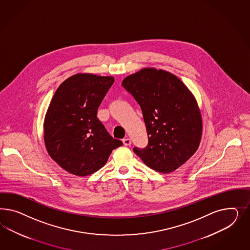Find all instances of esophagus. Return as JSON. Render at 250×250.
I'll return each mask as SVG.
<instances>
[{
	"mask_svg": "<svg viewBox=\"0 0 250 250\" xmlns=\"http://www.w3.org/2000/svg\"><path fill=\"white\" fill-rule=\"evenodd\" d=\"M123 143H124L125 146H130L131 143H132V141H131L130 138L126 137V138H124V139H123Z\"/></svg>",
	"mask_w": 250,
	"mask_h": 250,
	"instance_id": "34e87169",
	"label": "esophagus"
}]
</instances>
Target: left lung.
<instances>
[{"instance_id": "8db88e82", "label": "left lung", "mask_w": 250, "mask_h": 250, "mask_svg": "<svg viewBox=\"0 0 250 250\" xmlns=\"http://www.w3.org/2000/svg\"><path fill=\"white\" fill-rule=\"evenodd\" d=\"M123 87L141 107L148 144L134 152L152 169L169 173L196 152L203 120L196 100L174 74L145 68L124 79Z\"/></svg>"}]
</instances>
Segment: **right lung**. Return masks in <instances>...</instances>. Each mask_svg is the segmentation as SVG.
Here are the masks:
<instances>
[{
  "label": "right lung",
  "mask_w": 250,
  "mask_h": 250,
  "mask_svg": "<svg viewBox=\"0 0 250 250\" xmlns=\"http://www.w3.org/2000/svg\"><path fill=\"white\" fill-rule=\"evenodd\" d=\"M114 82L111 76L78 73L60 85L50 102L44 122L45 147L71 174L96 172L123 145L97 118L99 106Z\"/></svg>",
  "instance_id": "add662e5"
}]
</instances>
